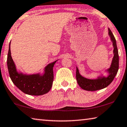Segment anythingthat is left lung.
Segmentation results:
<instances>
[{
	"mask_svg": "<svg viewBox=\"0 0 127 127\" xmlns=\"http://www.w3.org/2000/svg\"><path fill=\"white\" fill-rule=\"evenodd\" d=\"M109 35L110 37V40L113 42L114 47L113 50V56L110 67L106 70L109 74L107 77L104 76H99L95 79H89L85 78L80 74L78 68L76 67V80L79 85L84 90L87 91H96L105 88L109 85L114 80L115 76L119 69V55L118 51L116 40L112 31L108 28Z\"/></svg>",
	"mask_w": 127,
	"mask_h": 127,
	"instance_id": "8db88e82",
	"label": "left lung"
}]
</instances>
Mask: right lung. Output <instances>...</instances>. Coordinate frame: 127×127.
I'll list each match as a JSON object with an SVG mask.
<instances>
[{
    "mask_svg": "<svg viewBox=\"0 0 127 127\" xmlns=\"http://www.w3.org/2000/svg\"><path fill=\"white\" fill-rule=\"evenodd\" d=\"M56 61L49 64L44 70L43 74L27 75L17 71L16 66L11 56L10 42L7 57L9 74L13 84L22 92L30 95H42L47 93L52 86L53 67Z\"/></svg>",
    "mask_w": 127,
    "mask_h": 127,
    "instance_id": "add662e5",
    "label": "right lung"
}]
</instances>
